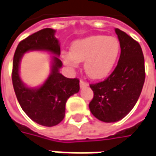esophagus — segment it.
<instances>
[{"label": "esophagus", "instance_id": "esophagus-1", "mask_svg": "<svg viewBox=\"0 0 156 156\" xmlns=\"http://www.w3.org/2000/svg\"><path fill=\"white\" fill-rule=\"evenodd\" d=\"M79 86H80V88H84V87H87L89 86V84L86 82V81H84V80H80V82H79Z\"/></svg>", "mask_w": 156, "mask_h": 156}]
</instances>
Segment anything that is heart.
Segmentation results:
<instances>
[{
	"mask_svg": "<svg viewBox=\"0 0 156 156\" xmlns=\"http://www.w3.org/2000/svg\"><path fill=\"white\" fill-rule=\"evenodd\" d=\"M120 52V44L113 36L93 35L72 43L70 52H62L63 62L70 68L85 62L84 69L88 77L101 79L114 68Z\"/></svg>",
	"mask_w": 156,
	"mask_h": 156,
	"instance_id": "1",
	"label": "heart"
}]
</instances>
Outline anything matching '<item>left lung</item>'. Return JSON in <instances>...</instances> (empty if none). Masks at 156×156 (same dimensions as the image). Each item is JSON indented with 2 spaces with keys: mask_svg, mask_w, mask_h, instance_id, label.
Here are the masks:
<instances>
[{
  "mask_svg": "<svg viewBox=\"0 0 156 156\" xmlns=\"http://www.w3.org/2000/svg\"><path fill=\"white\" fill-rule=\"evenodd\" d=\"M121 55L114 71L104 81L91 84L92 114L105 123L123 119L133 108L145 82V61L140 44L125 32L115 29Z\"/></svg>",
  "mask_w": 156,
  "mask_h": 156,
  "instance_id": "obj_1",
  "label": "left lung"
}]
</instances>
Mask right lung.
<instances>
[{
	"label": "right lung",
	"instance_id": "right-lung-1",
	"mask_svg": "<svg viewBox=\"0 0 156 156\" xmlns=\"http://www.w3.org/2000/svg\"><path fill=\"white\" fill-rule=\"evenodd\" d=\"M54 29L45 28L20 42L15 52L12 69L15 94L22 109L32 121L48 127L62 121L67 100L79 91L78 78H65L59 72L62 63L57 57L61 50ZM33 50L48 51L55 55L52 58L51 75L42 86L35 88L26 87L19 76L22 56L26 51Z\"/></svg>",
	"mask_w": 156,
	"mask_h": 156
}]
</instances>
